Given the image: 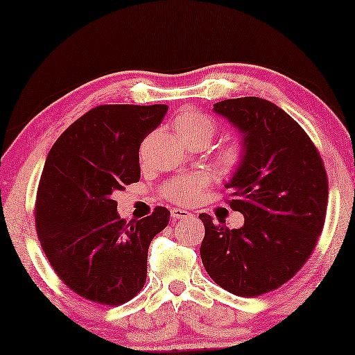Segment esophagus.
I'll return each instance as SVG.
<instances>
[{
	"label": "esophagus",
	"mask_w": 355,
	"mask_h": 355,
	"mask_svg": "<svg viewBox=\"0 0 355 355\" xmlns=\"http://www.w3.org/2000/svg\"><path fill=\"white\" fill-rule=\"evenodd\" d=\"M171 216L173 220H183V218H191L193 214L188 211H183V209H172Z\"/></svg>",
	"instance_id": "34e87169"
}]
</instances>
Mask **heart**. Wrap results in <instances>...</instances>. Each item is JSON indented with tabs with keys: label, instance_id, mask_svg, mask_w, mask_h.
Wrapping results in <instances>:
<instances>
[{
	"label": "heart",
	"instance_id": "b5f03b06",
	"mask_svg": "<svg viewBox=\"0 0 355 355\" xmlns=\"http://www.w3.org/2000/svg\"><path fill=\"white\" fill-rule=\"evenodd\" d=\"M175 127L180 137L188 143L196 141V139H207V141H211L214 135H216V122L207 114L196 111V109L180 114L175 121ZM241 159L243 149L238 144H230L220 154V164L225 168H234L241 162ZM206 183L207 177L202 175V173L178 177L171 180L166 184V194L178 204H188L193 202L199 196V193L206 187Z\"/></svg>",
	"mask_w": 355,
	"mask_h": 355
}]
</instances>
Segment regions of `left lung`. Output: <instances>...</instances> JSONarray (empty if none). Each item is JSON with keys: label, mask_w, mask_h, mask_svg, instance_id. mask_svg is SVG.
<instances>
[{"label": "left lung", "mask_w": 355, "mask_h": 355, "mask_svg": "<svg viewBox=\"0 0 355 355\" xmlns=\"http://www.w3.org/2000/svg\"><path fill=\"white\" fill-rule=\"evenodd\" d=\"M241 133L243 159L225 188L244 225L230 230L201 214L204 268L218 286L243 297L277 289L312 256L325 223L328 180L302 127L267 99L246 96L214 104Z\"/></svg>", "instance_id": "left-lung-1"}]
</instances>
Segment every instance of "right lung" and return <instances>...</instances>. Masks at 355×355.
Wrapping results in <instances>:
<instances>
[{
	"instance_id": "1",
	"label": "right lung",
	"mask_w": 355,
	"mask_h": 355,
	"mask_svg": "<svg viewBox=\"0 0 355 355\" xmlns=\"http://www.w3.org/2000/svg\"><path fill=\"white\" fill-rule=\"evenodd\" d=\"M167 111L166 104L98 106L48 153L35 206L40 244L58 277L93 302L121 306L146 282L148 248L171 212L156 207L127 223L112 193L138 182L139 144Z\"/></svg>"
}]
</instances>
